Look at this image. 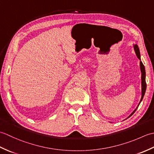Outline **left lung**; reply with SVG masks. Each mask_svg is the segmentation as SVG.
Segmentation results:
<instances>
[{
	"label": "left lung",
	"instance_id": "obj_1",
	"mask_svg": "<svg viewBox=\"0 0 154 154\" xmlns=\"http://www.w3.org/2000/svg\"><path fill=\"white\" fill-rule=\"evenodd\" d=\"M134 47V50L135 51V53L136 54V56L138 57L139 60H140V70H141V80H142V97H141V99H140V101L139 104H138V106L134 109V110L133 111V112L130 114L129 116H128L127 119H128L130 116H131L132 114L135 112V111L138 109V106L140 105V103L142 102V100L143 98V96H144L145 93H146V70H145V67L144 65H143L142 62L141 61V58H140V50H139V48L138 46V45L137 44H134L133 45Z\"/></svg>",
	"mask_w": 154,
	"mask_h": 154
}]
</instances>
